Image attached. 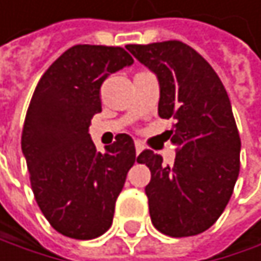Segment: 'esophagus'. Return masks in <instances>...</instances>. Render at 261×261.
Returning a JSON list of instances; mask_svg holds the SVG:
<instances>
[{
    "instance_id": "obj_1",
    "label": "esophagus",
    "mask_w": 261,
    "mask_h": 261,
    "mask_svg": "<svg viewBox=\"0 0 261 261\" xmlns=\"http://www.w3.org/2000/svg\"><path fill=\"white\" fill-rule=\"evenodd\" d=\"M135 147H136V154H139L142 150H144V145L139 142V141H136V144H135Z\"/></svg>"
}]
</instances>
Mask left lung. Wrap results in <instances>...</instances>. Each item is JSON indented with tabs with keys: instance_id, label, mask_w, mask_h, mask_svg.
<instances>
[{
	"instance_id": "left-lung-1",
	"label": "left lung",
	"mask_w": 261,
	"mask_h": 261,
	"mask_svg": "<svg viewBox=\"0 0 261 261\" xmlns=\"http://www.w3.org/2000/svg\"><path fill=\"white\" fill-rule=\"evenodd\" d=\"M159 82L158 113L173 119L175 165L151 150L138 156L151 179L145 187L153 226L170 237L207 230L223 214L240 173V135L227 92L212 66L181 41L128 44Z\"/></svg>"
}]
</instances>
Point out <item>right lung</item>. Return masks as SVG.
Segmentation results:
<instances>
[{
	"label": "right lung",
	"mask_w": 261,
	"mask_h": 261,
	"mask_svg": "<svg viewBox=\"0 0 261 261\" xmlns=\"http://www.w3.org/2000/svg\"><path fill=\"white\" fill-rule=\"evenodd\" d=\"M133 62L122 47L77 44L49 66L34 91L21 150L38 207L65 237L97 238L113 224L136 148L128 135H119L100 153L89 125L102 111V83Z\"/></svg>",
	"instance_id": "add662e5"
}]
</instances>
